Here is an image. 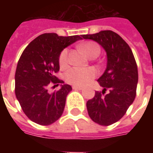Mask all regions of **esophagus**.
<instances>
[{"mask_svg":"<svg viewBox=\"0 0 153 153\" xmlns=\"http://www.w3.org/2000/svg\"><path fill=\"white\" fill-rule=\"evenodd\" d=\"M73 89H74V90H82V89H83V88H82V87H79V86H74Z\"/></svg>","mask_w":153,"mask_h":153,"instance_id":"34e87169","label":"esophagus"}]
</instances>
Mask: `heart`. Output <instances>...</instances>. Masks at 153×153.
I'll return each mask as SVG.
<instances>
[{"label":"heart","instance_id":"b5f03b06","mask_svg":"<svg viewBox=\"0 0 153 153\" xmlns=\"http://www.w3.org/2000/svg\"><path fill=\"white\" fill-rule=\"evenodd\" d=\"M80 48L87 56L90 57L94 53H100V47L93 42H87L80 45ZM59 63L61 67H65L68 64V50L64 49L59 57ZM97 75L96 70L89 67H74L65 74L67 83L75 86H83Z\"/></svg>","mask_w":153,"mask_h":153}]
</instances>
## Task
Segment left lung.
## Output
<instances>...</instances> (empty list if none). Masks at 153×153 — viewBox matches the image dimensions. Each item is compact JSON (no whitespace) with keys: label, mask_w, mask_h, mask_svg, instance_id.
<instances>
[{"label":"left lung","mask_w":153,"mask_h":153,"mask_svg":"<svg viewBox=\"0 0 153 153\" xmlns=\"http://www.w3.org/2000/svg\"><path fill=\"white\" fill-rule=\"evenodd\" d=\"M83 39L99 44L106 53V68L97 79L102 93L96 91L87 102L88 115L100 125H111L124 116L134 101L138 84V68L130 47L116 33L103 30L82 35ZM108 93L103 96L105 91Z\"/></svg>","instance_id":"obj_1"}]
</instances>
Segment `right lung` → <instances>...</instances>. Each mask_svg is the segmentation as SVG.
Wrapping results in <instances>:
<instances>
[{"label":"right lung","instance_id":"right-lung-1","mask_svg":"<svg viewBox=\"0 0 153 153\" xmlns=\"http://www.w3.org/2000/svg\"><path fill=\"white\" fill-rule=\"evenodd\" d=\"M81 39L78 35L62 37L54 33H44L23 51L15 71V96L32 121L49 125L61 116L72 88L61 84L58 91L49 93L47 87L51 83H64L55 76L60 70V55L65 47Z\"/></svg>","mask_w":153,"mask_h":153}]
</instances>
